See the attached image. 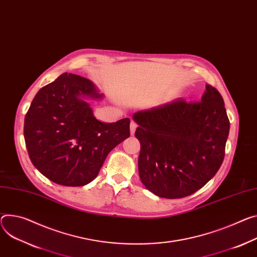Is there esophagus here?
I'll return each mask as SVG.
<instances>
[{
    "mask_svg": "<svg viewBox=\"0 0 257 257\" xmlns=\"http://www.w3.org/2000/svg\"><path fill=\"white\" fill-rule=\"evenodd\" d=\"M136 128H137V124L134 121H131V123H130V133H131V135H134Z\"/></svg>",
    "mask_w": 257,
    "mask_h": 257,
    "instance_id": "obj_1",
    "label": "esophagus"
}]
</instances>
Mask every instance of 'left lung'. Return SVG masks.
Instances as JSON below:
<instances>
[{"label":"left lung","instance_id":"obj_1","mask_svg":"<svg viewBox=\"0 0 257 257\" xmlns=\"http://www.w3.org/2000/svg\"><path fill=\"white\" fill-rule=\"evenodd\" d=\"M141 143L138 172L146 188L166 199L188 197L220 168L229 120L220 93L211 85L200 101L183 98L137 111Z\"/></svg>","mask_w":257,"mask_h":257}]
</instances>
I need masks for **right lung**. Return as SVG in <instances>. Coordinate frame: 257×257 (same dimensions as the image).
<instances>
[{"mask_svg": "<svg viewBox=\"0 0 257 257\" xmlns=\"http://www.w3.org/2000/svg\"><path fill=\"white\" fill-rule=\"evenodd\" d=\"M90 80L64 73L39 90L25 118L34 166L51 181L82 186L94 179L108 153L130 136L128 118L98 121L84 98H102Z\"/></svg>", "mask_w": 257, "mask_h": 257, "instance_id": "add662e5", "label": "right lung"}]
</instances>
